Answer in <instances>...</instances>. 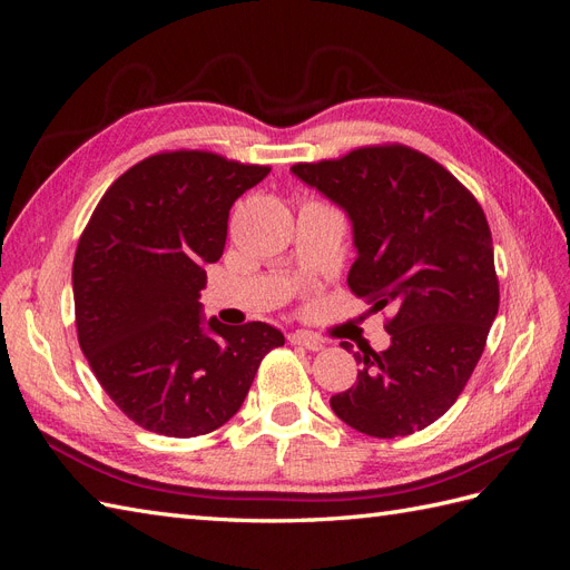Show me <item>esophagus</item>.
<instances>
[{
    "label": "esophagus",
    "instance_id": "1",
    "mask_svg": "<svg viewBox=\"0 0 570 570\" xmlns=\"http://www.w3.org/2000/svg\"><path fill=\"white\" fill-rule=\"evenodd\" d=\"M287 340H289L292 344H299V347H304V350H308V352H321V350L325 347L323 340H318L316 335H308V333H289Z\"/></svg>",
    "mask_w": 570,
    "mask_h": 570
}]
</instances>
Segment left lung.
<instances>
[{"label": "left lung", "mask_w": 570, "mask_h": 570, "mask_svg": "<svg viewBox=\"0 0 570 570\" xmlns=\"http://www.w3.org/2000/svg\"><path fill=\"white\" fill-rule=\"evenodd\" d=\"M292 174L350 216L347 285L373 312H392L390 347L354 352L361 371L331 396L333 411L371 438L428 428L469 383L499 308L485 214L450 170L404 145L295 164Z\"/></svg>", "instance_id": "1"}]
</instances>
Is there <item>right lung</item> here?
I'll list each match as a JSON object with an SVG mask.
<instances>
[{"mask_svg":"<svg viewBox=\"0 0 570 570\" xmlns=\"http://www.w3.org/2000/svg\"><path fill=\"white\" fill-rule=\"evenodd\" d=\"M268 174L212 151L154 154L114 180L80 235V350L114 404L151 433L197 438L228 423L262 358L285 344L278 327L206 321L199 304L230 206Z\"/></svg>","mask_w":570,"mask_h":570,"instance_id":"1","label":"right lung"}]
</instances>
